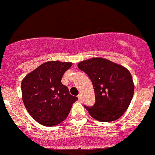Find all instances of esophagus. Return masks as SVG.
I'll list each match as a JSON object with an SVG mask.
<instances>
[{"instance_id": "1", "label": "esophagus", "mask_w": 155, "mask_h": 155, "mask_svg": "<svg viewBox=\"0 0 155 155\" xmlns=\"http://www.w3.org/2000/svg\"><path fill=\"white\" fill-rule=\"evenodd\" d=\"M78 100H79V101H80V102H81V101H82V95H81V94H79V95H78Z\"/></svg>"}]
</instances>
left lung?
I'll return each instance as SVG.
<instances>
[{"label": "left lung", "mask_w": 155, "mask_h": 155, "mask_svg": "<svg viewBox=\"0 0 155 155\" xmlns=\"http://www.w3.org/2000/svg\"><path fill=\"white\" fill-rule=\"evenodd\" d=\"M91 79L95 103L84 106L90 116L100 122H112L127 110L134 93L130 72L124 66L102 57H93L78 64Z\"/></svg>", "instance_id": "obj_1"}]
</instances>
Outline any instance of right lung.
Wrapping results in <instances>:
<instances>
[{
	"label": "right lung",
	"mask_w": 155,
	"mask_h": 155,
	"mask_svg": "<svg viewBox=\"0 0 155 155\" xmlns=\"http://www.w3.org/2000/svg\"><path fill=\"white\" fill-rule=\"evenodd\" d=\"M71 62L48 61L28 73L21 81L23 103L30 116L45 127L58 125L78 100L61 83Z\"/></svg>",
	"instance_id": "add662e5"
}]
</instances>
